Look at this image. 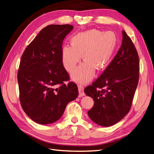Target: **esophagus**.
Wrapping results in <instances>:
<instances>
[{
  "mask_svg": "<svg viewBox=\"0 0 154 154\" xmlns=\"http://www.w3.org/2000/svg\"><path fill=\"white\" fill-rule=\"evenodd\" d=\"M78 92H79L80 97L85 96V93L84 92V88L82 86H78Z\"/></svg>",
  "mask_w": 154,
  "mask_h": 154,
  "instance_id": "34e87169",
  "label": "esophagus"
}]
</instances>
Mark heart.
Returning a JSON list of instances; mask_svg holds the SVG:
<instances>
[{
  "instance_id": "b5f03b06",
  "label": "heart",
  "mask_w": 154,
  "mask_h": 154,
  "mask_svg": "<svg viewBox=\"0 0 154 154\" xmlns=\"http://www.w3.org/2000/svg\"><path fill=\"white\" fill-rule=\"evenodd\" d=\"M118 37L112 31L102 32L92 29L76 34L71 38L70 46L61 50V60L69 72L76 68L81 60L84 62L76 69L72 80L79 83H86L93 78L96 68L104 69L110 62L118 46Z\"/></svg>"
}]
</instances>
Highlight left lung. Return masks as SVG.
I'll list each match as a JSON object with an SVG mask.
<instances>
[{"label": "left lung", "mask_w": 154, "mask_h": 154, "mask_svg": "<svg viewBox=\"0 0 154 154\" xmlns=\"http://www.w3.org/2000/svg\"><path fill=\"white\" fill-rule=\"evenodd\" d=\"M122 43L114 59L98 79L84 89L94 104L88 116L99 125L108 127L129 112L138 84V54L130 38L122 31Z\"/></svg>", "instance_id": "1"}]
</instances>
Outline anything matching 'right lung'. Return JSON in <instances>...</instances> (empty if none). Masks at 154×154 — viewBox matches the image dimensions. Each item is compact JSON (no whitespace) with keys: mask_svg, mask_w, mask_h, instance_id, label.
Here are the masks:
<instances>
[{"mask_svg":"<svg viewBox=\"0 0 154 154\" xmlns=\"http://www.w3.org/2000/svg\"><path fill=\"white\" fill-rule=\"evenodd\" d=\"M73 28L70 24L46 26L22 56L17 75L20 104L38 124L58 121L68 103L78 96L76 84L64 83L70 78L61 60L62 42Z\"/></svg>","mask_w":154,"mask_h":154,"instance_id":"obj_1","label":"right lung"}]
</instances>
